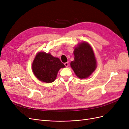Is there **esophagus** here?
Masks as SVG:
<instances>
[{
  "label": "esophagus",
  "mask_w": 129,
  "mask_h": 129,
  "mask_svg": "<svg viewBox=\"0 0 129 129\" xmlns=\"http://www.w3.org/2000/svg\"><path fill=\"white\" fill-rule=\"evenodd\" d=\"M64 64L65 65V66H66V67H68L69 63H68V62H66V63H64Z\"/></svg>",
  "instance_id": "obj_1"
}]
</instances>
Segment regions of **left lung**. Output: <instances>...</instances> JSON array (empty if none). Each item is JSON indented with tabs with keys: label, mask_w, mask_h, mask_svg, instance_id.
<instances>
[{
	"label": "left lung",
	"mask_w": 129,
	"mask_h": 129,
	"mask_svg": "<svg viewBox=\"0 0 129 129\" xmlns=\"http://www.w3.org/2000/svg\"><path fill=\"white\" fill-rule=\"evenodd\" d=\"M74 60L71 66L76 75L80 79H86L95 71L97 63L94 53L87 42H82L74 50Z\"/></svg>",
	"instance_id": "obj_1"
}]
</instances>
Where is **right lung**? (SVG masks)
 Here are the masks:
<instances>
[{"mask_svg": "<svg viewBox=\"0 0 129 129\" xmlns=\"http://www.w3.org/2000/svg\"><path fill=\"white\" fill-rule=\"evenodd\" d=\"M64 67L59 58L45 52H39L32 66L34 75L39 80L46 83L54 82L58 71Z\"/></svg>", "mask_w": 129, "mask_h": 129, "instance_id": "right-lung-1", "label": "right lung"}]
</instances>
